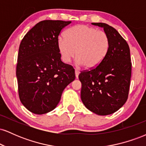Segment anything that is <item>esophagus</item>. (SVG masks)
<instances>
[{
    "mask_svg": "<svg viewBox=\"0 0 146 146\" xmlns=\"http://www.w3.org/2000/svg\"><path fill=\"white\" fill-rule=\"evenodd\" d=\"M75 78L78 79V76H79V74H80V71H79L78 69H75Z\"/></svg>",
    "mask_w": 146,
    "mask_h": 146,
    "instance_id": "1",
    "label": "esophagus"
}]
</instances>
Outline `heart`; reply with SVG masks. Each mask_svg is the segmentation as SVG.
<instances>
[{"mask_svg":"<svg viewBox=\"0 0 146 146\" xmlns=\"http://www.w3.org/2000/svg\"><path fill=\"white\" fill-rule=\"evenodd\" d=\"M64 38L58 40V48L63 62L68 64L75 57L86 68L98 66L109 48V39L104 31L87 25H78L68 29Z\"/></svg>","mask_w":146,"mask_h":146,"instance_id":"b5f03b06","label":"heart"}]
</instances>
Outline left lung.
Masks as SVG:
<instances>
[{
	"mask_svg": "<svg viewBox=\"0 0 146 146\" xmlns=\"http://www.w3.org/2000/svg\"><path fill=\"white\" fill-rule=\"evenodd\" d=\"M92 25L103 28L109 39V48L98 66L79 75L81 99L91 112L108 115L121 108L128 99L132 68L130 48L113 27L102 23Z\"/></svg>",
	"mask_w": 146,
	"mask_h": 146,
	"instance_id": "8db88e82",
	"label": "left lung"
}]
</instances>
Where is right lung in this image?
<instances>
[{
    "instance_id": "add662e5",
    "label": "right lung",
    "mask_w": 146,
    "mask_h": 146,
    "mask_svg": "<svg viewBox=\"0 0 146 146\" xmlns=\"http://www.w3.org/2000/svg\"><path fill=\"white\" fill-rule=\"evenodd\" d=\"M71 21L37 23L22 40L16 77L21 103L36 115L56 108L64 88L75 80V70L63 63L58 48L62 29Z\"/></svg>"
}]
</instances>
